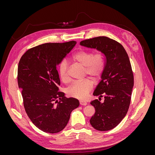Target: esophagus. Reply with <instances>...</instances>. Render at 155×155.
<instances>
[{
  "mask_svg": "<svg viewBox=\"0 0 155 155\" xmlns=\"http://www.w3.org/2000/svg\"><path fill=\"white\" fill-rule=\"evenodd\" d=\"M79 104H80L81 105H83V106H85L87 105V103L85 101H79Z\"/></svg>",
  "mask_w": 155,
  "mask_h": 155,
  "instance_id": "esophagus-1",
  "label": "esophagus"
}]
</instances>
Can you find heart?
Wrapping results in <instances>:
<instances>
[{"label": "heart", "instance_id": "heart-1", "mask_svg": "<svg viewBox=\"0 0 155 155\" xmlns=\"http://www.w3.org/2000/svg\"><path fill=\"white\" fill-rule=\"evenodd\" d=\"M72 61L81 65L85 68V75H88L94 79L99 78L105 68V57L101 51H96L93 54L87 50H79L74 54L71 58ZM59 78L63 82H68V64L65 61L59 66ZM93 87V83L88 79L83 81L74 82L67 88V94L70 97L84 99Z\"/></svg>", "mask_w": 155, "mask_h": 155}]
</instances>
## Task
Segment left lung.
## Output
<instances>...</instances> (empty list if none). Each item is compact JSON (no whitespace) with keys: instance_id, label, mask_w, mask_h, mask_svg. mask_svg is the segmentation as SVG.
<instances>
[{"instance_id":"left-lung-1","label":"left lung","mask_w":155,"mask_h":155,"mask_svg":"<svg viewBox=\"0 0 155 155\" xmlns=\"http://www.w3.org/2000/svg\"><path fill=\"white\" fill-rule=\"evenodd\" d=\"M80 45L97 49L106 58L101 80L93 93L99 100L103 96L105 100L91 102L96 112L90 123L97 130H109L121 122L130 105L134 76L129 56L120 43L105 36L82 41Z\"/></svg>"}]
</instances>
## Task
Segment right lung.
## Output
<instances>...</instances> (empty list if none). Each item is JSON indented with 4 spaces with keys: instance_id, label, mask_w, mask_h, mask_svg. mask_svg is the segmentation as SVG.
Wrapping results in <instances>:
<instances>
[{
    "instance_id": "right-lung-1",
    "label": "right lung",
    "mask_w": 155,
    "mask_h": 155,
    "mask_svg": "<svg viewBox=\"0 0 155 155\" xmlns=\"http://www.w3.org/2000/svg\"><path fill=\"white\" fill-rule=\"evenodd\" d=\"M74 41L45 43L28 50L18 65L17 81L22 89L25 111L37 128L57 133L67 125L78 100L59 92L60 79L56 67L76 45Z\"/></svg>"
}]
</instances>
